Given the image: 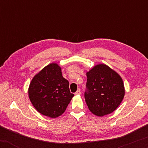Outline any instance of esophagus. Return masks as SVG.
<instances>
[{"instance_id": "1", "label": "esophagus", "mask_w": 148, "mask_h": 148, "mask_svg": "<svg viewBox=\"0 0 148 148\" xmlns=\"http://www.w3.org/2000/svg\"><path fill=\"white\" fill-rule=\"evenodd\" d=\"M75 95H79V94H81V90L79 88L77 90V92L75 93Z\"/></svg>"}]
</instances>
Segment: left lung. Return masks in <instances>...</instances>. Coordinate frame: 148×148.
I'll return each mask as SVG.
<instances>
[{
  "mask_svg": "<svg viewBox=\"0 0 148 148\" xmlns=\"http://www.w3.org/2000/svg\"><path fill=\"white\" fill-rule=\"evenodd\" d=\"M85 100L93 114L99 116L116 110L125 96L120 75L106 64H98L87 73Z\"/></svg>",
  "mask_w": 148,
  "mask_h": 148,
  "instance_id": "left-lung-1",
  "label": "left lung"
}]
</instances>
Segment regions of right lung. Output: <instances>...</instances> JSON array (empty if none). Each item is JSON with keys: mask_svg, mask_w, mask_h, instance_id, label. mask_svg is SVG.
I'll return each instance as SVG.
<instances>
[{"mask_svg": "<svg viewBox=\"0 0 148 148\" xmlns=\"http://www.w3.org/2000/svg\"><path fill=\"white\" fill-rule=\"evenodd\" d=\"M69 86V82L62 75L61 68L56 63L50 64L32 80L29 98L40 113L56 118L65 111L74 96Z\"/></svg>", "mask_w": 148, "mask_h": 148, "instance_id": "add662e5", "label": "right lung"}]
</instances>
